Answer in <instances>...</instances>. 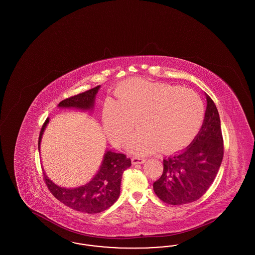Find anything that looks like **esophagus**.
I'll return each instance as SVG.
<instances>
[{
    "instance_id": "obj_1",
    "label": "esophagus",
    "mask_w": 255,
    "mask_h": 255,
    "mask_svg": "<svg viewBox=\"0 0 255 255\" xmlns=\"http://www.w3.org/2000/svg\"><path fill=\"white\" fill-rule=\"evenodd\" d=\"M145 158H141V157H134L132 158V163L133 164H140V163L145 162Z\"/></svg>"
}]
</instances>
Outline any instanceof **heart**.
Returning a JSON list of instances; mask_svg holds the SVG:
<instances>
[{"mask_svg": "<svg viewBox=\"0 0 255 255\" xmlns=\"http://www.w3.org/2000/svg\"><path fill=\"white\" fill-rule=\"evenodd\" d=\"M103 109V122L110 138L126 145L140 122L142 130L129 145L138 156L163 150L171 154L188 145L205 117L202 99L193 90L139 78L122 82Z\"/></svg>", "mask_w": 255, "mask_h": 255, "instance_id": "obj_1", "label": "heart"}]
</instances>
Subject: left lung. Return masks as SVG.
Instances as JSON below:
<instances>
[{
	"instance_id": "obj_1",
	"label": "left lung",
	"mask_w": 255,
	"mask_h": 255,
	"mask_svg": "<svg viewBox=\"0 0 255 255\" xmlns=\"http://www.w3.org/2000/svg\"><path fill=\"white\" fill-rule=\"evenodd\" d=\"M206 110L200 132L182 153L163 159V172L153 188L158 198L173 206L200 199L214 181L224 157L218 110L206 94Z\"/></svg>"
}]
</instances>
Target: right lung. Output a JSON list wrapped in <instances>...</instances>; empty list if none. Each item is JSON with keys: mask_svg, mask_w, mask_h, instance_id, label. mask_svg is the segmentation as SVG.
<instances>
[{"mask_svg": "<svg viewBox=\"0 0 255 255\" xmlns=\"http://www.w3.org/2000/svg\"><path fill=\"white\" fill-rule=\"evenodd\" d=\"M99 88L100 86H97L84 93L66 98L61 101L58 107L93 110ZM49 122V119H47L40 131L39 150L42 135ZM130 166L131 159L126 155L107 151L97 175L80 187L63 188L51 182L45 172L43 177L51 194L61 203L74 210L93 214L102 212L116 203L121 194L122 174Z\"/></svg>", "mask_w": 255, "mask_h": 255, "instance_id": "right-lung-1", "label": "right lung"}]
</instances>
